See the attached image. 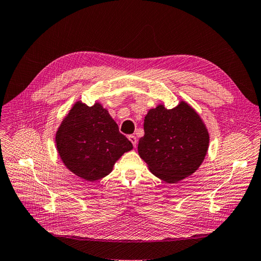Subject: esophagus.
Listing matches in <instances>:
<instances>
[{
    "mask_svg": "<svg viewBox=\"0 0 261 261\" xmlns=\"http://www.w3.org/2000/svg\"><path fill=\"white\" fill-rule=\"evenodd\" d=\"M128 139L130 140V143L133 144V146L136 148V146H137V138H136V136L130 135V136H128Z\"/></svg>",
    "mask_w": 261,
    "mask_h": 261,
    "instance_id": "34e87169",
    "label": "esophagus"
}]
</instances>
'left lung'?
Returning a JSON list of instances; mask_svg holds the SVG:
<instances>
[{
	"label": "left lung",
	"instance_id": "left-lung-1",
	"mask_svg": "<svg viewBox=\"0 0 261 261\" xmlns=\"http://www.w3.org/2000/svg\"><path fill=\"white\" fill-rule=\"evenodd\" d=\"M144 130L138 143L139 157L152 174L167 183L193 174L207 153L206 125L186 101L171 110L164 104L150 109L145 116Z\"/></svg>",
	"mask_w": 261,
	"mask_h": 261
}]
</instances>
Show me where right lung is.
I'll return each instance as SVG.
<instances>
[{
    "mask_svg": "<svg viewBox=\"0 0 261 261\" xmlns=\"http://www.w3.org/2000/svg\"><path fill=\"white\" fill-rule=\"evenodd\" d=\"M56 147L63 165L87 181L107 177L116 161L133 149L101 103L88 107L82 101H76L62 119Z\"/></svg>",
    "mask_w": 261,
    "mask_h": 261,
    "instance_id": "1",
    "label": "right lung"
}]
</instances>
